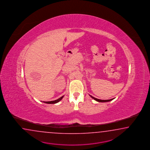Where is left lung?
Wrapping results in <instances>:
<instances>
[{
    "mask_svg": "<svg viewBox=\"0 0 150 150\" xmlns=\"http://www.w3.org/2000/svg\"><path fill=\"white\" fill-rule=\"evenodd\" d=\"M90 96L92 98H93V100H96V101H97V102H109V101H111V100H113V98H112V99H110V100H99V99H97V98H95L94 97L92 96H91V95H90Z\"/></svg>",
    "mask_w": 150,
    "mask_h": 150,
    "instance_id": "8db88e82",
    "label": "left lung"
}]
</instances>
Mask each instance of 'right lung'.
I'll return each instance as SVG.
<instances>
[{"instance_id": "right-lung-1", "label": "right lung", "mask_w": 150, "mask_h": 150, "mask_svg": "<svg viewBox=\"0 0 150 150\" xmlns=\"http://www.w3.org/2000/svg\"><path fill=\"white\" fill-rule=\"evenodd\" d=\"M64 96H62V97H61L60 98H58L57 100H53V101H49V102H43L44 103H45L47 104H55L57 103H58L59 102H60L61 100L62 99V98H63Z\"/></svg>"}]
</instances>
